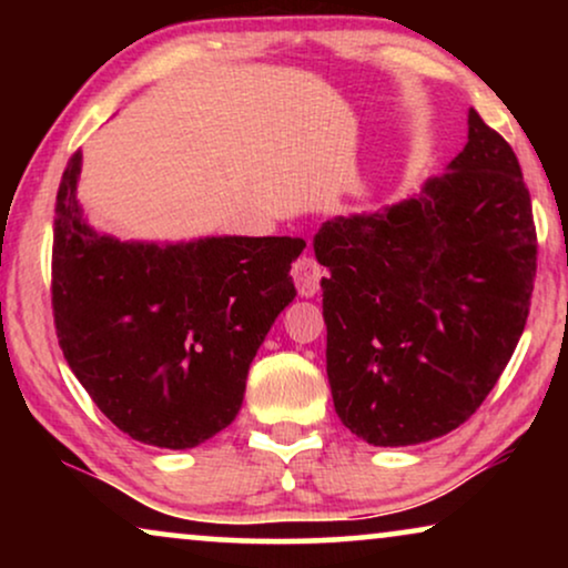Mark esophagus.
<instances>
[{
    "mask_svg": "<svg viewBox=\"0 0 568 568\" xmlns=\"http://www.w3.org/2000/svg\"><path fill=\"white\" fill-rule=\"evenodd\" d=\"M292 276L294 284H297V292L302 297H315L317 290H321V278H323V268L321 263L310 255H300L292 266Z\"/></svg>",
    "mask_w": 568,
    "mask_h": 568,
    "instance_id": "obj_1",
    "label": "esophagus"
}]
</instances>
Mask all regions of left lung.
<instances>
[{
  "label": "left lung",
  "mask_w": 568,
  "mask_h": 568,
  "mask_svg": "<svg viewBox=\"0 0 568 568\" xmlns=\"http://www.w3.org/2000/svg\"><path fill=\"white\" fill-rule=\"evenodd\" d=\"M325 266L333 406L375 447L445 437L476 414L530 313L535 224L511 146L468 111V144L422 193L333 216Z\"/></svg>",
  "instance_id": "1"
}]
</instances>
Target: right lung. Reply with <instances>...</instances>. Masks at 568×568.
I'll return each instance as SVG.
<instances>
[{"label":"right lung","mask_w":568,"mask_h":568,"mask_svg":"<svg viewBox=\"0 0 568 568\" xmlns=\"http://www.w3.org/2000/svg\"><path fill=\"white\" fill-rule=\"evenodd\" d=\"M82 152L53 220V321L64 359L131 439L191 449L235 422L253 356L297 297V237L121 240L77 201Z\"/></svg>","instance_id":"right-lung-1"}]
</instances>
